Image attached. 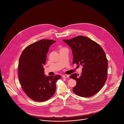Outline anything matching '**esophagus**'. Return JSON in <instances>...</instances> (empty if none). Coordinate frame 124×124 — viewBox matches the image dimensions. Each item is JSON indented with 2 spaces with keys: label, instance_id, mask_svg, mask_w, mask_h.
<instances>
[{
  "label": "esophagus",
  "instance_id": "1",
  "mask_svg": "<svg viewBox=\"0 0 124 124\" xmlns=\"http://www.w3.org/2000/svg\"><path fill=\"white\" fill-rule=\"evenodd\" d=\"M62 78H69V76L68 75H64L62 76Z\"/></svg>",
  "mask_w": 124,
  "mask_h": 124
}]
</instances>
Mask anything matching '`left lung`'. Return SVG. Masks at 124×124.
I'll return each mask as SVG.
<instances>
[{
    "label": "left lung",
    "instance_id": "8db88e82",
    "mask_svg": "<svg viewBox=\"0 0 124 124\" xmlns=\"http://www.w3.org/2000/svg\"><path fill=\"white\" fill-rule=\"evenodd\" d=\"M63 40L72 49L73 63L83 66L80 76L75 73L70 77L77 81L73 91L86 98L96 94L107 79L108 63L105 52L100 45L84 36Z\"/></svg>",
    "mask_w": 124,
    "mask_h": 124
}]
</instances>
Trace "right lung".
<instances>
[{
  "label": "right lung",
  "instance_id": "1",
  "mask_svg": "<svg viewBox=\"0 0 124 124\" xmlns=\"http://www.w3.org/2000/svg\"><path fill=\"white\" fill-rule=\"evenodd\" d=\"M56 41L42 39L27 46L22 52L18 64V75L22 87L32 100L42 102L55 93L60 75L46 76L43 66L50 46Z\"/></svg>",
  "mask_w": 124,
  "mask_h": 124
}]
</instances>
